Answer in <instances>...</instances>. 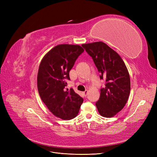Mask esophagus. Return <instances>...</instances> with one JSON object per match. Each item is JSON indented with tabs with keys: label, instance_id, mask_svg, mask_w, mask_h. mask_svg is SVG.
<instances>
[{
	"label": "esophagus",
	"instance_id": "1",
	"mask_svg": "<svg viewBox=\"0 0 157 157\" xmlns=\"http://www.w3.org/2000/svg\"><path fill=\"white\" fill-rule=\"evenodd\" d=\"M83 94L86 97V96H87V94H88V90H85L84 92H83Z\"/></svg>",
	"mask_w": 157,
	"mask_h": 157
}]
</instances>
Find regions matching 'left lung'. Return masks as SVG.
Wrapping results in <instances>:
<instances>
[{
  "instance_id": "obj_1",
  "label": "left lung",
  "mask_w": 157,
  "mask_h": 157,
  "mask_svg": "<svg viewBox=\"0 0 157 157\" xmlns=\"http://www.w3.org/2000/svg\"><path fill=\"white\" fill-rule=\"evenodd\" d=\"M82 45L93 59L100 79H105L96 106L102 117H112L124 108L129 97L130 79L127 68L120 55L102 42Z\"/></svg>"
}]
</instances>
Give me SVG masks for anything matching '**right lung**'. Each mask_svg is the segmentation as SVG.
Wrapping results in <instances>:
<instances>
[{"instance_id":"1","label":"right lung","mask_w":157,"mask_h":157,"mask_svg":"<svg viewBox=\"0 0 157 157\" xmlns=\"http://www.w3.org/2000/svg\"><path fill=\"white\" fill-rule=\"evenodd\" d=\"M83 52L79 45H58L45 55L39 66L37 87L40 98L50 112L63 120L76 117L83 102L73 89L65 88L70 70Z\"/></svg>"}]
</instances>
